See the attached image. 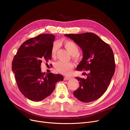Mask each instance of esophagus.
<instances>
[{
	"label": "esophagus",
	"instance_id": "1",
	"mask_svg": "<svg viewBox=\"0 0 130 130\" xmlns=\"http://www.w3.org/2000/svg\"><path fill=\"white\" fill-rule=\"evenodd\" d=\"M71 78H72V77H69V76H66V77H65V79H66V80H69V79H71Z\"/></svg>",
	"mask_w": 130,
	"mask_h": 130
}]
</instances>
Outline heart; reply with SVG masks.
I'll return each instance as SVG.
<instances>
[{
    "label": "heart",
    "instance_id": "1",
    "mask_svg": "<svg viewBox=\"0 0 130 130\" xmlns=\"http://www.w3.org/2000/svg\"><path fill=\"white\" fill-rule=\"evenodd\" d=\"M64 45L65 47L69 53L73 56L76 55L79 52V47L78 45L72 41L65 40L64 42H61ZM59 46V43L57 42H54L53 44L52 50H51V55L53 57L56 55L57 51ZM55 68L59 73L65 75L69 74L70 72V70L73 67V65L71 63L64 62L61 61H58L55 64Z\"/></svg>",
    "mask_w": 130,
    "mask_h": 130
}]
</instances>
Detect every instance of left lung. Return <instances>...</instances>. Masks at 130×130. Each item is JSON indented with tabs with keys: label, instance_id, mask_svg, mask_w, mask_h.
Masks as SVG:
<instances>
[{
	"label": "left lung",
	"instance_id": "obj_1",
	"mask_svg": "<svg viewBox=\"0 0 130 130\" xmlns=\"http://www.w3.org/2000/svg\"><path fill=\"white\" fill-rule=\"evenodd\" d=\"M77 44L83 52V59L76 70L89 71L84 79L76 77L79 86L73 92L74 96L83 102L96 100L107 89L115 69L114 54L111 47L92 32L65 34Z\"/></svg>",
	"mask_w": 130,
	"mask_h": 130
}]
</instances>
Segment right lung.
Here are the masks:
<instances>
[{"label":"right lung","mask_w":130,"mask_h":130,"mask_svg":"<svg viewBox=\"0 0 130 130\" xmlns=\"http://www.w3.org/2000/svg\"><path fill=\"white\" fill-rule=\"evenodd\" d=\"M53 34H40L21 45L12 61V71L15 74L19 91L28 99L40 101L51 94L57 82L63 76L41 71L42 61L52 58L51 50L54 41Z\"/></svg>","instance_id":"1"}]
</instances>
